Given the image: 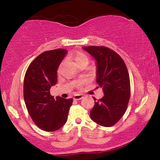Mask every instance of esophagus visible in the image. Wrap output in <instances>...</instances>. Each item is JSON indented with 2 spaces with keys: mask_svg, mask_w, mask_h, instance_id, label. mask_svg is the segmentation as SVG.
I'll list each match as a JSON object with an SVG mask.
<instances>
[{
  "mask_svg": "<svg viewBox=\"0 0 160 160\" xmlns=\"http://www.w3.org/2000/svg\"><path fill=\"white\" fill-rule=\"evenodd\" d=\"M82 98H83V96L82 94H76V95H75L73 97V99L75 100H80Z\"/></svg>",
  "mask_w": 160,
  "mask_h": 160,
  "instance_id": "1",
  "label": "esophagus"
}]
</instances>
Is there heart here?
<instances>
[{
  "label": "heart",
  "instance_id": "b5f03b06",
  "mask_svg": "<svg viewBox=\"0 0 160 160\" xmlns=\"http://www.w3.org/2000/svg\"><path fill=\"white\" fill-rule=\"evenodd\" d=\"M72 59H73L75 63L77 64V66H79L80 64L82 63H88L89 59L85 53L82 52H77L75 53L73 56H72ZM82 82H78V85H80Z\"/></svg>",
  "mask_w": 160,
  "mask_h": 160
}]
</instances>
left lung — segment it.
I'll return each instance as SVG.
<instances>
[{
    "label": "left lung",
    "mask_w": 160,
    "mask_h": 160,
    "mask_svg": "<svg viewBox=\"0 0 160 160\" xmlns=\"http://www.w3.org/2000/svg\"><path fill=\"white\" fill-rule=\"evenodd\" d=\"M82 48L96 61L97 82L104 95L97 101L93 97L90 118L100 126H112L125 113L130 99L128 70L121 56L109 48L92 46Z\"/></svg>",
    "instance_id": "left-lung-1"
}]
</instances>
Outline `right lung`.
Segmentation results:
<instances>
[{"instance_id": "1", "label": "right lung", "mask_w": 160, "mask_h": 160, "mask_svg": "<svg viewBox=\"0 0 160 160\" xmlns=\"http://www.w3.org/2000/svg\"><path fill=\"white\" fill-rule=\"evenodd\" d=\"M67 50L43 52L29 65L24 79V99L34 122L45 131H58L66 123L72 99L57 96L50 89L57 82V70Z\"/></svg>"}]
</instances>
